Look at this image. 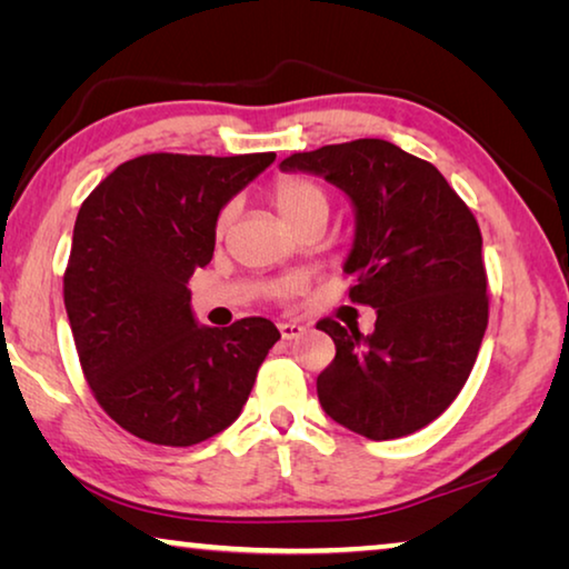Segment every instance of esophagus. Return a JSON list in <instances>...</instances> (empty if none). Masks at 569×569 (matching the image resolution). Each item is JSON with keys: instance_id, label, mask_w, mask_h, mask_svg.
Here are the masks:
<instances>
[{"instance_id": "esophagus-1", "label": "esophagus", "mask_w": 569, "mask_h": 569, "mask_svg": "<svg viewBox=\"0 0 569 569\" xmlns=\"http://www.w3.org/2000/svg\"><path fill=\"white\" fill-rule=\"evenodd\" d=\"M278 331H281V336L286 341H291V339H298V336H303L306 333V326H301V323H278Z\"/></svg>"}]
</instances>
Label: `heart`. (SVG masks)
<instances>
[{
	"label": "heart",
	"mask_w": 569,
	"mask_h": 569,
	"mask_svg": "<svg viewBox=\"0 0 569 569\" xmlns=\"http://www.w3.org/2000/svg\"><path fill=\"white\" fill-rule=\"evenodd\" d=\"M271 200L278 208V213L283 216L286 223L293 230H298L306 223H313V220H323L326 223V218H329V210H331V198L329 192H326V188L319 186L316 180H308L301 176L278 178L271 188ZM233 218H236L233 203H226L218 210L216 226H213L218 240L228 233ZM276 293H286V291L283 288H278Z\"/></svg>",
	"instance_id": "b5f03b06"
}]
</instances>
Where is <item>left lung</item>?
Listing matches in <instances>:
<instances>
[{
	"instance_id": "obj_1",
	"label": "left lung",
	"mask_w": 569,
	"mask_h": 569,
	"mask_svg": "<svg viewBox=\"0 0 569 569\" xmlns=\"http://www.w3.org/2000/svg\"><path fill=\"white\" fill-rule=\"evenodd\" d=\"M283 170L323 176L351 198L349 298L377 308L373 333L321 319L336 343L316 379L323 411L366 439L413 435L459 397L489 321L477 218L447 178L387 140L293 152Z\"/></svg>"
}]
</instances>
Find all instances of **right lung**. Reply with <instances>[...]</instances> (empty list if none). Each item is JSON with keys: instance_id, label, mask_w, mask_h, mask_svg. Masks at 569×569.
Wrapping results in <instances>:
<instances>
[{"instance_id": "add662e5", "label": "right lung", "mask_w": 569, "mask_h": 569, "mask_svg": "<svg viewBox=\"0 0 569 569\" xmlns=\"http://www.w3.org/2000/svg\"><path fill=\"white\" fill-rule=\"evenodd\" d=\"M276 160L150 152L114 168L77 213L64 308L84 379L132 437L192 447L248 401L276 326H198L188 281L213 258L216 216Z\"/></svg>"}]
</instances>
